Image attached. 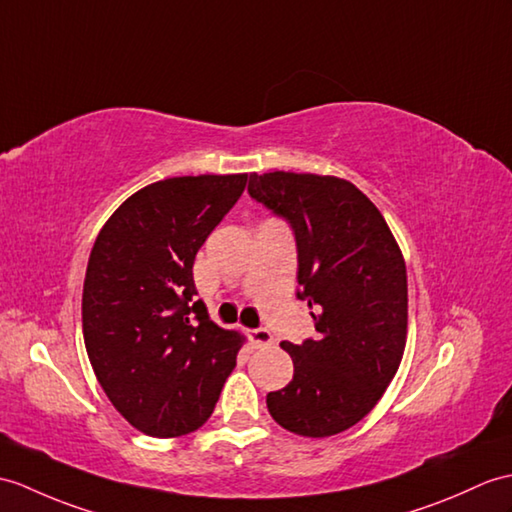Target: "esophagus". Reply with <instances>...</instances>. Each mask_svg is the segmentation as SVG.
Returning a JSON list of instances; mask_svg holds the SVG:
<instances>
[{
	"mask_svg": "<svg viewBox=\"0 0 512 512\" xmlns=\"http://www.w3.org/2000/svg\"><path fill=\"white\" fill-rule=\"evenodd\" d=\"M248 336H251V340H253V344L257 349H261V347H270L272 342H275V338H272V334L268 329H251L248 331Z\"/></svg>",
	"mask_w": 512,
	"mask_h": 512,
	"instance_id": "34e87169",
	"label": "esophagus"
}]
</instances>
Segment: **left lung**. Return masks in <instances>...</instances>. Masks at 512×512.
I'll use <instances>...</instances> for the list:
<instances>
[{
    "label": "left lung",
    "mask_w": 512,
    "mask_h": 512,
    "mask_svg": "<svg viewBox=\"0 0 512 512\" xmlns=\"http://www.w3.org/2000/svg\"><path fill=\"white\" fill-rule=\"evenodd\" d=\"M248 194L290 222L299 251V299L318 338L281 342L292 382L268 392L281 427L310 438L360 423L395 377L408 338L406 261L382 213L338 176L251 174Z\"/></svg>",
    "instance_id": "left-lung-1"
}]
</instances>
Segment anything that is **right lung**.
<instances>
[{"label":"right lung","mask_w":512,"mask_h":512,"mask_svg":"<svg viewBox=\"0 0 512 512\" xmlns=\"http://www.w3.org/2000/svg\"><path fill=\"white\" fill-rule=\"evenodd\" d=\"M246 178L200 174L146 185L95 237L82 288L87 355L115 410L148 436L198 430L246 340L194 301L192 272Z\"/></svg>","instance_id":"1"}]
</instances>
